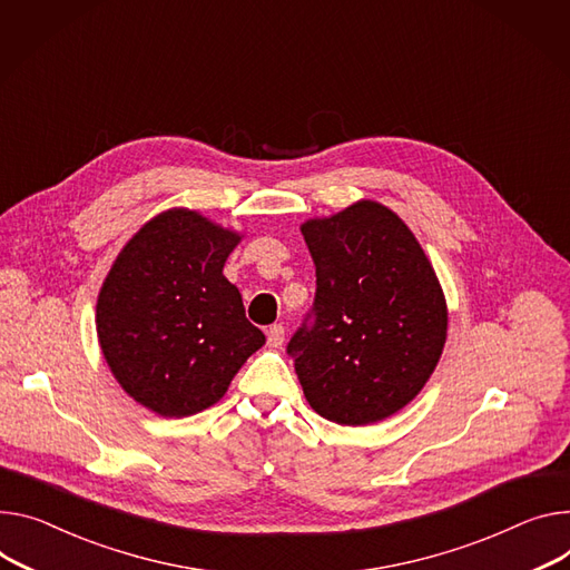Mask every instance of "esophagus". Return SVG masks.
<instances>
[{
    "label": "esophagus",
    "instance_id": "esophagus-1",
    "mask_svg": "<svg viewBox=\"0 0 570 570\" xmlns=\"http://www.w3.org/2000/svg\"><path fill=\"white\" fill-rule=\"evenodd\" d=\"M285 342V326L283 324H274L267 328V344L272 348H281Z\"/></svg>",
    "mask_w": 570,
    "mask_h": 570
}]
</instances>
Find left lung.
Segmentation results:
<instances>
[{
	"instance_id": "1",
	"label": "left lung",
	"mask_w": 570,
	"mask_h": 570,
	"mask_svg": "<svg viewBox=\"0 0 570 570\" xmlns=\"http://www.w3.org/2000/svg\"><path fill=\"white\" fill-rule=\"evenodd\" d=\"M301 233L317 276L313 308L287 342L303 395L337 424L385 420L443 354L441 283L402 218L374 200L313 218Z\"/></svg>"
}]
</instances>
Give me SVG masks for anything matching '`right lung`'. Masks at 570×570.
<instances>
[{"label":"right lung","mask_w":570,"mask_h":570,"mask_svg":"<svg viewBox=\"0 0 570 570\" xmlns=\"http://www.w3.org/2000/svg\"><path fill=\"white\" fill-rule=\"evenodd\" d=\"M239 239L191 209H168L125 244L100 289L105 361L129 397L164 417L216 404L265 344L224 276Z\"/></svg>","instance_id":"add662e5"}]
</instances>
